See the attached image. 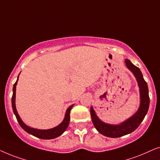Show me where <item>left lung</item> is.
Masks as SVG:
<instances>
[{
    "label": "left lung",
    "mask_w": 160,
    "mask_h": 160,
    "mask_svg": "<svg viewBox=\"0 0 160 160\" xmlns=\"http://www.w3.org/2000/svg\"><path fill=\"white\" fill-rule=\"evenodd\" d=\"M125 63L127 67L134 74L138 83L140 92H141V106L139 107L138 111L134 116L119 125H111L100 121L96 116L93 108L92 107L90 108L92 121L95 128L102 135L109 138L123 136L136 130L143 120L149 107V96H148L147 83L144 80L141 71L128 59L125 60Z\"/></svg>",
    "instance_id": "obj_1"
}]
</instances>
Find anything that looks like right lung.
I'll use <instances>...</instances> for the list:
<instances>
[{
  "label": "right lung",
  "instance_id": "1",
  "mask_svg": "<svg viewBox=\"0 0 160 160\" xmlns=\"http://www.w3.org/2000/svg\"><path fill=\"white\" fill-rule=\"evenodd\" d=\"M19 78V76H18ZM18 78H17V82H15L14 84V87H13V95L12 98V108L13 111H14L15 116H16V118L18 121L19 125L21 126V128L23 129L24 130L26 131V132L29 133V134H31L32 135H34L38 138L41 139H53L55 138L60 136L64 132V131L66 130V128L68 126L69 122H70V111H71L72 107H73V105H72L69 107L67 109L66 113H65V119L63 120L62 123L59 124L58 126H57L56 128L49 129V130H36V129H33L31 128H29L26 124L23 123V122L22 121L20 117L17 113L16 106H15V95H16V86L17 84V81H18Z\"/></svg>",
  "mask_w": 160,
  "mask_h": 160
}]
</instances>
